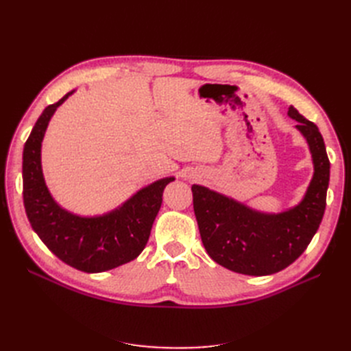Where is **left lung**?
<instances>
[{"label":"left lung","mask_w":351,"mask_h":351,"mask_svg":"<svg viewBox=\"0 0 351 351\" xmlns=\"http://www.w3.org/2000/svg\"><path fill=\"white\" fill-rule=\"evenodd\" d=\"M289 117L312 154L313 177L299 205L268 214L193 184V208L202 243L221 267L244 275H271L291 265L309 246L326 206L329 159L322 134L294 107Z\"/></svg>","instance_id":"obj_1"}]
</instances>
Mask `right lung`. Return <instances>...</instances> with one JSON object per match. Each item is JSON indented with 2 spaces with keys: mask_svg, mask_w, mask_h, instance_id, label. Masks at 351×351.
Wrapping results in <instances>:
<instances>
[{
  "mask_svg": "<svg viewBox=\"0 0 351 351\" xmlns=\"http://www.w3.org/2000/svg\"><path fill=\"white\" fill-rule=\"evenodd\" d=\"M73 93L48 105L25 143L23 202L32 228L58 259L79 271L97 274L139 256L149 240L164 189L176 178L156 180L102 215L82 217L61 208L47 187L40 147L52 115Z\"/></svg>",
  "mask_w": 351,
  "mask_h": 351,
  "instance_id": "1",
  "label": "right lung"
}]
</instances>
